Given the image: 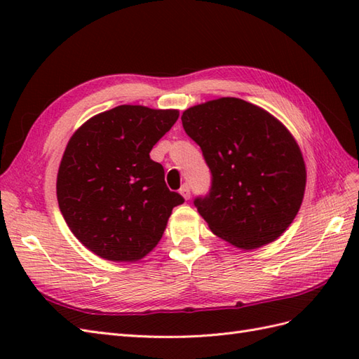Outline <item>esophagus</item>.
I'll use <instances>...</instances> for the list:
<instances>
[{
	"instance_id": "obj_1",
	"label": "esophagus",
	"mask_w": 359,
	"mask_h": 359,
	"mask_svg": "<svg viewBox=\"0 0 359 359\" xmlns=\"http://www.w3.org/2000/svg\"><path fill=\"white\" fill-rule=\"evenodd\" d=\"M180 194L185 197V199H189V196H191V189H189V185L185 184L184 187L180 188Z\"/></svg>"
}]
</instances>
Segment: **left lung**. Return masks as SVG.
Instances as JSON below:
<instances>
[{
    "instance_id": "1",
    "label": "left lung",
    "mask_w": 359,
    "mask_h": 359,
    "mask_svg": "<svg viewBox=\"0 0 359 359\" xmlns=\"http://www.w3.org/2000/svg\"><path fill=\"white\" fill-rule=\"evenodd\" d=\"M182 125L211 171L210 191L194 199L211 231L242 250L278 239L306 189V165L287 128L234 97L193 106Z\"/></svg>"
}]
</instances>
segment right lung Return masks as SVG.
Returning a JSON list of instances; mask_svg holds the SVG:
<instances>
[{
  "mask_svg": "<svg viewBox=\"0 0 359 359\" xmlns=\"http://www.w3.org/2000/svg\"><path fill=\"white\" fill-rule=\"evenodd\" d=\"M179 111L121 104L89 118L60 163L57 199L83 245L108 261H137L157 245L174 207L152 147L177 121Z\"/></svg>",
  "mask_w": 359,
  "mask_h": 359,
  "instance_id": "add662e5",
  "label": "right lung"
}]
</instances>
